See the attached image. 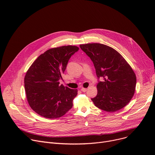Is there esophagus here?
Here are the masks:
<instances>
[{
  "label": "esophagus",
  "mask_w": 155,
  "mask_h": 155,
  "mask_svg": "<svg viewBox=\"0 0 155 155\" xmlns=\"http://www.w3.org/2000/svg\"><path fill=\"white\" fill-rule=\"evenodd\" d=\"M87 91V88H81V91L83 92H85Z\"/></svg>",
  "instance_id": "34e87169"
}]
</instances>
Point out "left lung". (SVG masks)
Listing matches in <instances>:
<instances>
[{"mask_svg":"<svg viewBox=\"0 0 155 155\" xmlns=\"http://www.w3.org/2000/svg\"><path fill=\"white\" fill-rule=\"evenodd\" d=\"M92 61L96 75L104 79L97 85V95L91 99L97 107L116 112L125 107L134 95L136 75L129 63L114 49L100 43L80 45Z\"/></svg>","mask_w":155,"mask_h":155,"instance_id":"obj_1","label":"left lung"}]
</instances>
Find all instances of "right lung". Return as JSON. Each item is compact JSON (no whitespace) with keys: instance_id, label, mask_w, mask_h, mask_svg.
<instances>
[{"instance_id":"add662e5","label":"right lung","mask_w":155,"mask_h":155,"mask_svg":"<svg viewBox=\"0 0 155 155\" xmlns=\"http://www.w3.org/2000/svg\"><path fill=\"white\" fill-rule=\"evenodd\" d=\"M79 50L76 46L51 48L32 63L24 78V87L31 108L48 119L59 118L73 106L77 89L60 85L59 80L70 57Z\"/></svg>"}]
</instances>
